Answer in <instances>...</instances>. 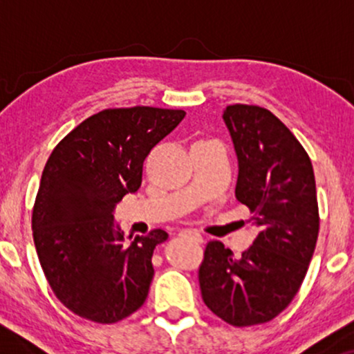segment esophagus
<instances>
[{
    "label": "esophagus",
    "instance_id": "obj_1",
    "mask_svg": "<svg viewBox=\"0 0 354 354\" xmlns=\"http://www.w3.org/2000/svg\"><path fill=\"white\" fill-rule=\"evenodd\" d=\"M181 236L189 238L191 241H194V243H203V236H201L200 233H198V231H194V230H185V231H181Z\"/></svg>",
    "mask_w": 354,
    "mask_h": 354
}]
</instances>
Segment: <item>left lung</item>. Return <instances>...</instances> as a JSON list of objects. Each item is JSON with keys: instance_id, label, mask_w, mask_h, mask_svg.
Returning a JSON list of instances; mask_svg holds the SVG:
<instances>
[{"instance_id": "left-lung-1", "label": "left lung", "mask_w": 354, "mask_h": 354, "mask_svg": "<svg viewBox=\"0 0 354 354\" xmlns=\"http://www.w3.org/2000/svg\"><path fill=\"white\" fill-rule=\"evenodd\" d=\"M238 156L236 200L253 213L259 233L234 258L209 241L198 279L203 301L233 326L268 323L298 293L319 231L313 165L273 113L231 104L223 113Z\"/></svg>"}]
</instances>
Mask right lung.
I'll return each instance as SVG.
<instances>
[{"instance_id":"obj_1","label":"right lung","mask_w":354,"mask_h":354,"mask_svg":"<svg viewBox=\"0 0 354 354\" xmlns=\"http://www.w3.org/2000/svg\"><path fill=\"white\" fill-rule=\"evenodd\" d=\"M183 109H103L53 149L36 194L31 228L39 265L53 293L81 318L111 324L146 301L153 251L163 230L126 246L113 211L136 193L149 151L173 131Z\"/></svg>"}]
</instances>
